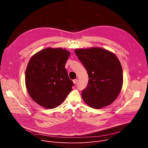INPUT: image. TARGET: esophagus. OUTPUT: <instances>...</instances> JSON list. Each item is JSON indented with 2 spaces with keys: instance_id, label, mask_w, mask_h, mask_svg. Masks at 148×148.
I'll return each mask as SVG.
<instances>
[{
  "instance_id": "esophagus-1",
  "label": "esophagus",
  "mask_w": 148,
  "mask_h": 148,
  "mask_svg": "<svg viewBox=\"0 0 148 148\" xmlns=\"http://www.w3.org/2000/svg\"><path fill=\"white\" fill-rule=\"evenodd\" d=\"M73 83H74V84H76L78 82V79H74V80L73 81Z\"/></svg>"
}]
</instances>
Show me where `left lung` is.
Instances as JSON below:
<instances>
[{
  "mask_svg": "<svg viewBox=\"0 0 148 148\" xmlns=\"http://www.w3.org/2000/svg\"><path fill=\"white\" fill-rule=\"evenodd\" d=\"M88 75L82 98L88 106L100 109L111 104L118 97L123 84L121 62L113 53L102 48L74 50Z\"/></svg>",
  "mask_w": 148,
  "mask_h": 148,
  "instance_id": "left-lung-1",
  "label": "left lung"
}]
</instances>
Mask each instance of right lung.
Masks as SVG:
<instances>
[{
    "label": "right lung",
    "instance_id": "right-lung-1",
    "mask_svg": "<svg viewBox=\"0 0 148 148\" xmlns=\"http://www.w3.org/2000/svg\"><path fill=\"white\" fill-rule=\"evenodd\" d=\"M70 52L62 48H46L34 54L26 70L27 92L37 104L53 109L61 104L74 86L65 69Z\"/></svg>",
    "mask_w": 148,
    "mask_h": 148
}]
</instances>
